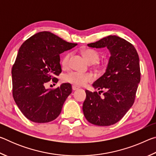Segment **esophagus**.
Wrapping results in <instances>:
<instances>
[{
    "mask_svg": "<svg viewBox=\"0 0 156 156\" xmlns=\"http://www.w3.org/2000/svg\"><path fill=\"white\" fill-rule=\"evenodd\" d=\"M79 88V87H78V86H76V85H72V89L73 91H75V90H77V89H78Z\"/></svg>",
    "mask_w": 156,
    "mask_h": 156,
    "instance_id": "esophagus-1",
    "label": "esophagus"
}]
</instances>
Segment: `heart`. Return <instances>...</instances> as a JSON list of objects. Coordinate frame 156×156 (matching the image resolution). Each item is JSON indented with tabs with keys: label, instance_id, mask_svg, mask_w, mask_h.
Wrapping results in <instances>:
<instances>
[{
	"label": "heart",
	"instance_id": "1",
	"mask_svg": "<svg viewBox=\"0 0 156 156\" xmlns=\"http://www.w3.org/2000/svg\"><path fill=\"white\" fill-rule=\"evenodd\" d=\"M82 54L84 56L85 60L89 64H95L97 65L98 68L102 69L105 68L104 65L100 66L98 64L99 61L100 54V53L95 49H86L82 51ZM72 56L71 53H67L61 60V65L62 68L66 69L69 66V61L70 57ZM94 80V77L91 73H83L76 72H71L68 73H66L62 77V80L65 83H69L73 84L76 86H84L88 83H90Z\"/></svg>",
	"mask_w": 156,
	"mask_h": 156
}]
</instances>
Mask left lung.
Here are the masks:
<instances>
[{"instance_id":"obj_1","label":"left lung","mask_w":156,"mask_h":156,"mask_svg":"<svg viewBox=\"0 0 156 156\" xmlns=\"http://www.w3.org/2000/svg\"><path fill=\"white\" fill-rule=\"evenodd\" d=\"M87 45L93 48L107 47L111 56L106 72L92 84L101 91H85L83 105L84 117L95 125H114L122 119L135 100L140 81L138 52L131 43L117 36H107ZM100 92H104L102 96Z\"/></svg>"}]
</instances>
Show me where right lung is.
I'll return each mask as SVG.
<instances>
[{"label":"right lung","mask_w":156,"mask_h":156,"mask_svg":"<svg viewBox=\"0 0 156 156\" xmlns=\"http://www.w3.org/2000/svg\"><path fill=\"white\" fill-rule=\"evenodd\" d=\"M77 45L49 31H41L26 40L18 50L12 67V94L16 104L26 118L34 122L45 123L60 115L62 105L72 93V85L63 83L45 89L62 72L60 54Z\"/></svg>","instance_id":"add662e5"}]
</instances>
